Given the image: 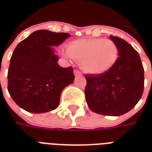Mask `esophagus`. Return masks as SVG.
<instances>
[{
    "instance_id": "1",
    "label": "esophagus",
    "mask_w": 152,
    "mask_h": 152,
    "mask_svg": "<svg viewBox=\"0 0 152 152\" xmlns=\"http://www.w3.org/2000/svg\"><path fill=\"white\" fill-rule=\"evenodd\" d=\"M74 74H75V76H82V73H81L79 71V70H76V69H75V70H74Z\"/></svg>"
}]
</instances>
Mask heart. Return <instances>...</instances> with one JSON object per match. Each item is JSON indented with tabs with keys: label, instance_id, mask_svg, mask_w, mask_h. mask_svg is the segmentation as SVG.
Here are the masks:
<instances>
[{
	"label": "heart",
	"instance_id": "1",
	"mask_svg": "<svg viewBox=\"0 0 152 152\" xmlns=\"http://www.w3.org/2000/svg\"><path fill=\"white\" fill-rule=\"evenodd\" d=\"M64 55L79 61L80 68L87 73L99 75L114 65L118 57V47L109 39H78L68 45Z\"/></svg>",
	"mask_w": 152,
	"mask_h": 152
}]
</instances>
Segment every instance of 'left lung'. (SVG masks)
<instances>
[{
    "instance_id": "left-lung-1",
    "label": "left lung",
    "mask_w": 152,
    "mask_h": 152,
    "mask_svg": "<svg viewBox=\"0 0 152 152\" xmlns=\"http://www.w3.org/2000/svg\"><path fill=\"white\" fill-rule=\"evenodd\" d=\"M118 47L117 61L108 71L86 75L85 97L88 107L106 116L125 114L140 99L144 85V70L140 55L129 43L110 36Z\"/></svg>"
}]
</instances>
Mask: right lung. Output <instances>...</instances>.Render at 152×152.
I'll list each match as a JSON object with an SVG mask.
<instances>
[{
    "label": "right lung",
    "instance_id": "add662e5",
    "mask_svg": "<svg viewBox=\"0 0 152 152\" xmlns=\"http://www.w3.org/2000/svg\"><path fill=\"white\" fill-rule=\"evenodd\" d=\"M69 37L68 33L39 30L14 50L8 72V91L24 110L42 113L55 110L63 89L73 82V69L59 66L52 47Z\"/></svg>",
    "mask_w": 152,
    "mask_h": 152
}]
</instances>
